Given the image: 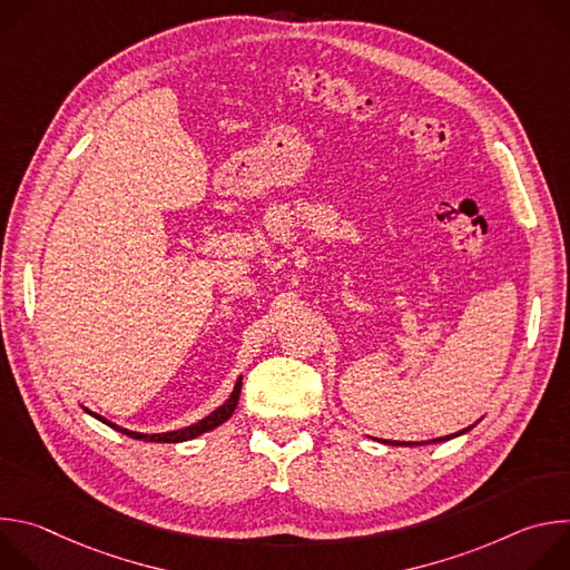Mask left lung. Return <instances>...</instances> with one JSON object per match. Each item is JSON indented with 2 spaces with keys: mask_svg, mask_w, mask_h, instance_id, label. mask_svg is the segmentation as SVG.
Returning a JSON list of instances; mask_svg holds the SVG:
<instances>
[{
  "mask_svg": "<svg viewBox=\"0 0 570 570\" xmlns=\"http://www.w3.org/2000/svg\"><path fill=\"white\" fill-rule=\"evenodd\" d=\"M473 426H469V429H462V431H458V433H451V435H444V438H435V440H429V442H394V440H379V442H383V444H390V446H422V444H438V442H446V440H453V438H458V435H462V433H466V431H471Z\"/></svg>",
  "mask_w": 570,
  "mask_h": 570,
  "instance_id": "obj_1",
  "label": "left lung"
}]
</instances>
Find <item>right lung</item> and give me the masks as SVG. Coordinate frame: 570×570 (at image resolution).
<instances>
[{"instance_id":"1","label":"right lung","mask_w":570,"mask_h":570,"mask_svg":"<svg viewBox=\"0 0 570 570\" xmlns=\"http://www.w3.org/2000/svg\"><path fill=\"white\" fill-rule=\"evenodd\" d=\"M240 381H243V376H238V381L234 383V390H232V394L227 396V401H225L223 405H218V409H216L214 413H209L205 420H200V422H196V424H191V426H187V429L169 431V433H153V435H148V433L128 431V429H121V426H117V424L108 422L106 417H101V415H97V413H90L88 409H86V411H88L92 417H97L99 422H104L106 426H110V429H115V431H119V433H124V435H128V438H132V440H144V442H171V444H176V442L194 440V438H198V435H203V433H207V431H214V429H216V426H220L223 422H227V420L232 417L234 409H236V403H238Z\"/></svg>"}]
</instances>
